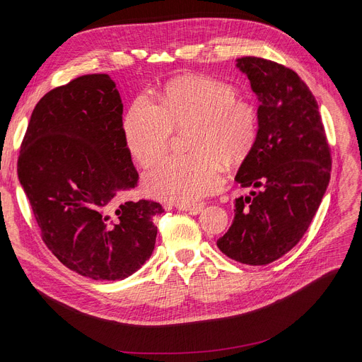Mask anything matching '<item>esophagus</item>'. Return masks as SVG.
I'll return each mask as SVG.
<instances>
[{
  "label": "esophagus",
  "mask_w": 362,
  "mask_h": 362,
  "mask_svg": "<svg viewBox=\"0 0 362 362\" xmlns=\"http://www.w3.org/2000/svg\"><path fill=\"white\" fill-rule=\"evenodd\" d=\"M201 208H202L201 204H198V205H183V204L176 205V210L187 211V213H191V214H198V211L201 210Z\"/></svg>",
  "instance_id": "34e87169"
}]
</instances>
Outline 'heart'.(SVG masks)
Masks as SVG:
<instances>
[{"instance_id":"1","label":"heart","mask_w":362,"mask_h":362,"mask_svg":"<svg viewBox=\"0 0 362 362\" xmlns=\"http://www.w3.org/2000/svg\"><path fill=\"white\" fill-rule=\"evenodd\" d=\"M258 123L255 105L239 98L232 85L189 76L168 83L157 104L146 97L133 101L123 133L133 160L149 168L165 157L173 129L192 130L189 152L194 156L170 158L144 177L149 197L191 205L221 187V163L235 165L250 156Z\"/></svg>"}]
</instances>
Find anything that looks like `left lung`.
Wrapping results in <instances>:
<instances>
[{"label":"left lung","mask_w":362,"mask_h":362,"mask_svg":"<svg viewBox=\"0 0 362 362\" xmlns=\"http://www.w3.org/2000/svg\"><path fill=\"white\" fill-rule=\"evenodd\" d=\"M236 67L259 101L258 138L235 180L258 187L235 199V218L220 251L248 265L270 264L307 232L330 180L332 157L318 104L299 76L258 57Z\"/></svg>","instance_id":"obj_1"}]
</instances>
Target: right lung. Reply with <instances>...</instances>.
Listing matches in <instances>:
<instances>
[{
    "mask_svg": "<svg viewBox=\"0 0 362 362\" xmlns=\"http://www.w3.org/2000/svg\"><path fill=\"white\" fill-rule=\"evenodd\" d=\"M123 104L108 74H85L36 104L17 175L42 239L67 269L123 280L156 246L158 202L124 201L138 185L123 133Z\"/></svg>",
    "mask_w": 362,
    "mask_h": 362,
    "instance_id": "right-lung-1",
    "label": "right lung"
}]
</instances>
